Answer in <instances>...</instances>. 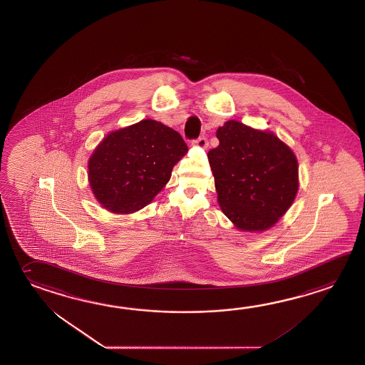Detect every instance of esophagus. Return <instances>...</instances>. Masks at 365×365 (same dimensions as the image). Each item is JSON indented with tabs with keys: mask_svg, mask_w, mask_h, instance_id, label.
<instances>
[{
	"mask_svg": "<svg viewBox=\"0 0 365 365\" xmlns=\"http://www.w3.org/2000/svg\"><path fill=\"white\" fill-rule=\"evenodd\" d=\"M193 143H195V145H198V146H200V148H206L208 145L207 138L205 136H200L194 141Z\"/></svg>",
	"mask_w": 365,
	"mask_h": 365,
	"instance_id": "1",
	"label": "esophagus"
}]
</instances>
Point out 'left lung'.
Masks as SVG:
<instances>
[{
  "label": "left lung",
  "mask_w": 365,
  "mask_h": 365,
  "mask_svg": "<svg viewBox=\"0 0 365 365\" xmlns=\"http://www.w3.org/2000/svg\"><path fill=\"white\" fill-rule=\"evenodd\" d=\"M208 151L222 212L241 230H264L285 214L298 192V162L269 132L236 120L217 129Z\"/></svg>",
  "instance_id": "8db88e82"
}]
</instances>
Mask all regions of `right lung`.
Wrapping results in <instances>:
<instances>
[{
	"mask_svg": "<svg viewBox=\"0 0 365 365\" xmlns=\"http://www.w3.org/2000/svg\"><path fill=\"white\" fill-rule=\"evenodd\" d=\"M187 151L176 130L146 119L111 132L89 159L96 198L113 212H135L149 205Z\"/></svg>",
	"mask_w": 365,
	"mask_h": 365,
	"instance_id": "right-lung-1",
	"label": "right lung"
}]
</instances>
